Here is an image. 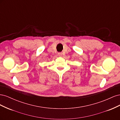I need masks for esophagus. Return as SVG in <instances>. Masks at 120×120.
<instances>
[{
    "mask_svg": "<svg viewBox=\"0 0 120 120\" xmlns=\"http://www.w3.org/2000/svg\"><path fill=\"white\" fill-rule=\"evenodd\" d=\"M58 55H59V56H62V53H61V52H58Z\"/></svg>",
    "mask_w": 120,
    "mask_h": 120,
    "instance_id": "obj_1",
    "label": "esophagus"
}]
</instances>
